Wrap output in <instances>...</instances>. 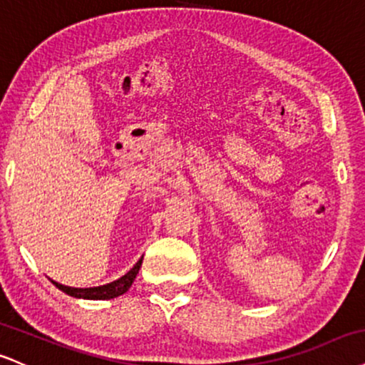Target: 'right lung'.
I'll list each match as a JSON object with an SVG mask.
<instances>
[{"label": "right lung", "instance_id": "obj_1", "mask_svg": "<svg viewBox=\"0 0 365 365\" xmlns=\"http://www.w3.org/2000/svg\"><path fill=\"white\" fill-rule=\"evenodd\" d=\"M140 263H143V258L135 263V265L130 269L124 277H120L118 280H113V282L107 284V285H100V287H90V289H76V287H68V285L57 284L52 280V284L56 285L57 289L69 294L73 297H81V299H113V297L120 296L129 291V287L133 285L135 275L139 274Z\"/></svg>", "mask_w": 365, "mask_h": 365}]
</instances>
